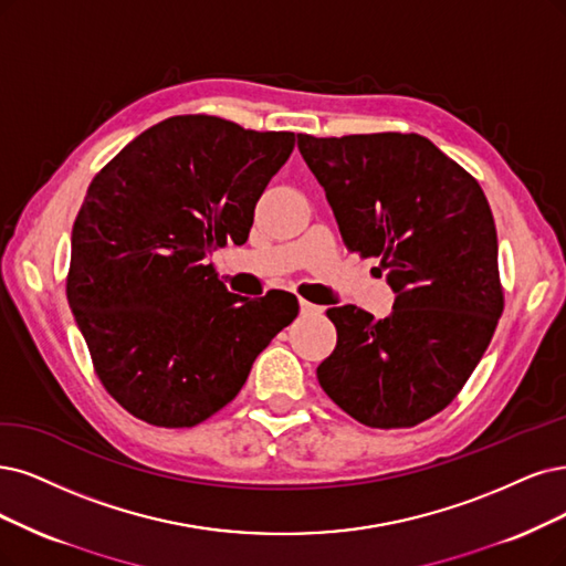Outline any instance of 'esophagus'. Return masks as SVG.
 <instances>
[{
	"mask_svg": "<svg viewBox=\"0 0 566 566\" xmlns=\"http://www.w3.org/2000/svg\"><path fill=\"white\" fill-rule=\"evenodd\" d=\"M298 310H301V315H303V317H315V315H322V307H319V305H315V303L305 301V298H301V301H298Z\"/></svg>",
	"mask_w": 566,
	"mask_h": 566,
	"instance_id": "esophagus-1",
	"label": "esophagus"
}]
</instances>
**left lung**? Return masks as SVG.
<instances>
[{"label":"left lung","instance_id":"1","mask_svg":"<svg viewBox=\"0 0 566 566\" xmlns=\"http://www.w3.org/2000/svg\"><path fill=\"white\" fill-rule=\"evenodd\" d=\"M340 235L396 294L391 315L331 307L338 345L322 389L375 429L441 412L483 359L504 310L496 228L480 184L422 135H298Z\"/></svg>","mask_w":566,"mask_h":566}]
</instances>
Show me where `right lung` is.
I'll return each instance as SVG.
<instances>
[{"label": "right lung", "mask_w": 566, "mask_h": 566, "mask_svg": "<svg viewBox=\"0 0 566 566\" xmlns=\"http://www.w3.org/2000/svg\"><path fill=\"white\" fill-rule=\"evenodd\" d=\"M294 144V133L175 116L91 181L72 228L67 301L104 389L139 420L200 424L298 315L291 294H230L207 261L228 240L247 242Z\"/></svg>", "instance_id": "obj_1"}]
</instances>
